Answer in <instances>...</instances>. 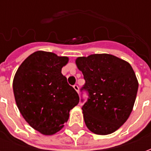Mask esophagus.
<instances>
[{"mask_svg":"<svg viewBox=\"0 0 151 151\" xmlns=\"http://www.w3.org/2000/svg\"><path fill=\"white\" fill-rule=\"evenodd\" d=\"M73 88H74V89H75L76 92H78V93H79V88H78V85H73Z\"/></svg>","mask_w":151,"mask_h":151,"instance_id":"obj_1","label":"esophagus"}]
</instances>
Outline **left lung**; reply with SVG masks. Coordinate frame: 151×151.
<instances>
[{"instance_id":"left-lung-1","label":"left lung","mask_w":151,"mask_h":151,"mask_svg":"<svg viewBox=\"0 0 151 151\" xmlns=\"http://www.w3.org/2000/svg\"><path fill=\"white\" fill-rule=\"evenodd\" d=\"M76 65L82 72L88 92L82 106L86 126L97 135H108L119 129L131 114L139 83L125 60L110 54L78 57Z\"/></svg>"}]
</instances>
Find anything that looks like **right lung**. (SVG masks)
<instances>
[{"label": "right lung", "mask_w": 151, "mask_h": 151, "mask_svg": "<svg viewBox=\"0 0 151 151\" xmlns=\"http://www.w3.org/2000/svg\"><path fill=\"white\" fill-rule=\"evenodd\" d=\"M69 58L37 51L22 62L13 79L15 103L26 122L40 133L51 136L67 122L79 103L74 88L62 74Z\"/></svg>", "instance_id": "obj_1"}]
</instances>
